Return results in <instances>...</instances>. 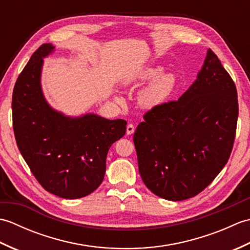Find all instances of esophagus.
Returning a JSON list of instances; mask_svg holds the SVG:
<instances>
[{
    "instance_id": "1",
    "label": "esophagus",
    "mask_w": 250,
    "mask_h": 250,
    "mask_svg": "<svg viewBox=\"0 0 250 250\" xmlns=\"http://www.w3.org/2000/svg\"><path fill=\"white\" fill-rule=\"evenodd\" d=\"M134 131H135V126L133 125L129 124L128 125H126V134H128V135L133 134Z\"/></svg>"
}]
</instances>
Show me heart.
Returning a JSON list of instances; mask_svg holds the SVG:
<instances>
[{"label": "heart", "instance_id": "b5f03b06", "mask_svg": "<svg viewBox=\"0 0 250 250\" xmlns=\"http://www.w3.org/2000/svg\"><path fill=\"white\" fill-rule=\"evenodd\" d=\"M160 71L161 67L158 66L146 67L129 81L130 83L141 84L154 77L140 92L139 102L143 107L153 108L161 105L166 102L174 90L175 83H176V77L174 74L169 72L159 74Z\"/></svg>", "mask_w": 250, "mask_h": 250}]
</instances>
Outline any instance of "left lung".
Returning a JSON list of instances; mask_svg holds the SVG:
<instances>
[{"label": "left lung", "mask_w": 250, "mask_h": 250, "mask_svg": "<svg viewBox=\"0 0 250 250\" xmlns=\"http://www.w3.org/2000/svg\"><path fill=\"white\" fill-rule=\"evenodd\" d=\"M237 117L235 83L208 49L187 91L148 110L137 125L133 142L146 187L169 201L202 192L229 160Z\"/></svg>", "instance_id": "left-lung-1"}]
</instances>
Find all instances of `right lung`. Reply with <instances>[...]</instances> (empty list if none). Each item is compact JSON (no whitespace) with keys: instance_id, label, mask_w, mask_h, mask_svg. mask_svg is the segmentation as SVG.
<instances>
[{"instance_id":"1","label":"right lung","mask_w":250,"mask_h":250,"mask_svg":"<svg viewBox=\"0 0 250 250\" xmlns=\"http://www.w3.org/2000/svg\"><path fill=\"white\" fill-rule=\"evenodd\" d=\"M43 44L20 73L13 91L16 143L32 174L46 191L63 199L83 198L102 184L106 156L125 134L126 121L87 114L72 118L52 109L42 92Z\"/></svg>"}]
</instances>
